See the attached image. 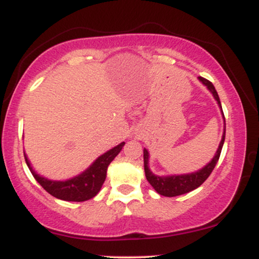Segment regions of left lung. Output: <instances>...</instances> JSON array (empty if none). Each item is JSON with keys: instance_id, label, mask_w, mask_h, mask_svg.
<instances>
[{"instance_id": "obj_1", "label": "left lung", "mask_w": 259, "mask_h": 259, "mask_svg": "<svg viewBox=\"0 0 259 259\" xmlns=\"http://www.w3.org/2000/svg\"><path fill=\"white\" fill-rule=\"evenodd\" d=\"M198 80L203 84L204 86H207V89L212 92L213 97H214L218 106L221 107V111L223 113L222 109V103L221 100H219L218 94H217L214 86H213L212 82L209 80L202 78V76H198ZM223 118H224V113H223ZM225 121V118H224ZM224 140H225V129L224 133H223L222 136V141L219 144L218 150L213 157L212 160H210L208 164L204 165L203 168L200 169V170L195 171V173H190V174H180V175H165V177H159V175L153 174L151 171L150 167H148V160H150V153L146 148H144V167H145V175H146V179L148 183L151 184V186L158 192L159 195L165 196V197H174V196H179V195H184L187 194V192L192 191V190L197 189L198 186H201L204 181L207 180V178L209 177L210 173L214 169L217 162H218L219 157H221V152L223 145H224Z\"/></svg>"}]
</instances>
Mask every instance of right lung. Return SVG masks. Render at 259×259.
Here are the masks:
<instances>
[{
	"mask_svg": "<svg viewBox=\"0 0 259 259\" xmlns=\"http://www.w3.org/2000/svg\"><path fill=\"white\" fill-rule=\"evenodd\" d=\"M124 145H125V142H121L118 146L113 147L112 150L101 154L99 158L95 160L90 167L82 171L81 174L76 175V177L72 178V179L63 181L50 180L47 178L38 175L32 169L25 153L24 157L26 165L30 169L32 177L35 178V180L50 195L63 201L82 202L90 200V198L95 197V196L99 194L101 187H102L103 183L106 180L107 169H108L109 163L118 156V153L120 152Z\"/></svg>",
	"mask_w": 259,
	"mask_h": 259,
	"instance_id": "1",
	"label": "right lung"
}]
</instances>
